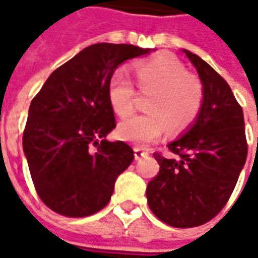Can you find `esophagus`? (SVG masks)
Returning a JSON list of instances; mask_svg holds the SVG:
<instances>
[{"mask_svg":"<svg viewBox=\"0 0 258 258\" xmlns=\"http://www.w3.org/2000/svg\"><path fill=\"white\" fill-rule=\"evenodd\" d=\"M148 155H149V153H148L146 151H144L142 148H138V146L134 148V156L137 160H140V159H142V157H146Z\"/></svg>","mask_w":258,"mask_h":258,"instance_id":"1","label":"esophagus"}]
</instances>
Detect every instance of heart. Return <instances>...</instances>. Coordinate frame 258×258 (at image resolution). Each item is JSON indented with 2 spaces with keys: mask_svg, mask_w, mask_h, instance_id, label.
I'll return each instance as SVG.
<instances>
[{
  "mask_svg": "<svg viewBox=\"0 0 258 258\" xmlns=\"http://www.w3.org/2000/svg\"><path fill=\"white\" fill-rule=\"evenodd\" d=\"M135 83L144 92H152L148 114L124 118L117 127L118 137L137 145L155 142L166 133L181 131L194 123L203 105V87L178 59L162 53L134 64ZM134 85L123 69L112 74L107 85V99L113 112L125 116L133 110Z\"/></svg>",
  "mask_w": 258,
  "mask_h": 258,
  "instance_id": "b5f03b06",
  "label": "heart"
}]
</instances>
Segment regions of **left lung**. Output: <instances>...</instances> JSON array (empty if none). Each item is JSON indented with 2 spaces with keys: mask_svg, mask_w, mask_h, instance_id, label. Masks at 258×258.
Wrapping results in <instances>:
<instances>
[{
  "mask_svg": "<svg viewBox=\"0 0 258 258\" xmlns=\"http://www.w3.org/2000/svg\"><path fill=\"white\" fill-rule=\"evenodd\" d=\"M203 85L195 123L167 145L171 156L153 153L160 170L146 188L153 214L175 228L203 225L227 205L247 157L243 110L231 87L210 64L184 49Z\"/></svg>",
  "mask_w": 258,
  "mask_h": 258,
  "instance_id": "left-lung-1",
  "label": "left lung"
}]
</instances>
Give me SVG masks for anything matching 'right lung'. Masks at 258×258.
Here are the masks:
<instances>
[{
  "mask_svg": "<svg viewBox=\"0 0 258 258\" xmlns=\"http://www.w3.org/2000/svg\"><path fill=\"white\" fill-rule=\"evenodd\" d=\"M151 51L90 45L52 72L33 98L23 151L37 194L55 213L87 217L109 203L116 178L134 160L131 146L105 140L116 127L109 80L124 60Z\"/></svg>",
  "mask_w": 258,
  "mask_h": 258,
  "instance_id": "add662e5",
  "label": "right lung"
}]
</instances>
